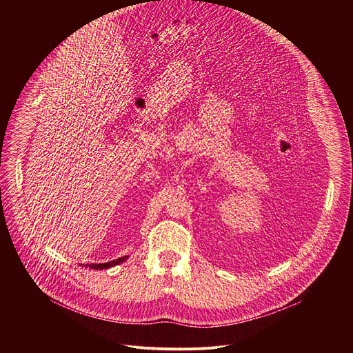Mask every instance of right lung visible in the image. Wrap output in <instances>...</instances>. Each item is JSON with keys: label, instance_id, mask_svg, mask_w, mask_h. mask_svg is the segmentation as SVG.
Returning <instances> with one entry per match:
<instances>
[{"label": "right lung", "instance_id": "obj_1", "mask_svg": "<svg viewBox=\"0 0 353 353\" xmlns=\"http://www.w3.org/2000/svg\"><path fill=\"white\" fill-rule=\"evenodd\" d=\"M126 258H128V256H121V258H118V259H114V261H110V262H104V263H91L90 268L97 269V270H98V269H108V268H111V266H115V265L123 262Z\"/></svg>", "mask_w": 353, "mask_h": 353}]
</instances>
